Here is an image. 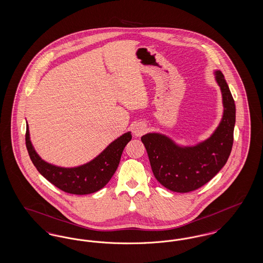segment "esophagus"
Masks as SVG:
<instances>
[{
	"label": "esophagus",
	"mask_w": 263,
	"mask_h": 263,
	"mask_svg": "<svg viewBox=\"0 0 263 263\" xmlns=\"http://www.w3.org/2000/svg\"><path fill=\"white\" fill-rule=\"evenodd\" d=\"M146 131V125L144 123H137L133 126V134L136 137L142 136Z\"/></svg>",
	"instance_id": "obj_1"
}]
</instances>
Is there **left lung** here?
Wrapping results in <instances>:
<instances>
[{
  "label": "left lung",
  "instance_id": "8db88e82",
  "mask_svg": "<svg viewBox=\"0 0 263 263\" xmlns=\"http://www.w3.org/2000/svg\"><path fill=\"white\" fill-rule=\"evenodd\" d=\"M222 93L223 115L210 137L195 145L184 146L159 132L143 135L151 167L157 180L165 188L186 193L203 186L225 165L234 142L236 105L221 71H214Z\"/></svg>",
  "mask_w": 263,
  "mask_h": 263
}]
</instances>
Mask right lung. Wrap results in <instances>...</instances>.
<instances>
[{
  "mask_svg": "<svg viewBox=\"0 0 263 263\" xmlns=\"http://www.w3.org/2000/svg\"><path fill=\"white\" fill-rule=\"evenodd\" d=\"M131 139V132L128 131L112 141L91 161L72 167L55 165L41 159L31 143L27 123L25 144L30 160L40 175L65 192L85 195L97 192L107 184L116 172L122 152Z\"/></svg>",
  "mask_w": 263,
  "mask_h": 263,
  "instance_id": "1",
  "label": "right lung"
}]
</instances>
